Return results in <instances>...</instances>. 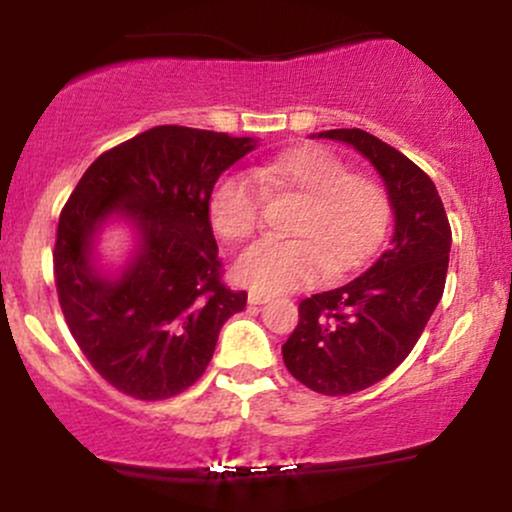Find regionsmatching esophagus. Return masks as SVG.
Instances as JSON below:
<instances>
[{
	"label": "esophagus",
	"mask_w": 512,
	"mask_h": 512,
	"mask_svg": "<svg viewBox=\"0 0 512 512\" xmlns=\"http://www.w3.org/2000/svg\"><path fill=\"white\" fill-rule=\"evenodd\" d=\"M267 301H269L267 293H262V291H250L248 293V303L250 305H262V303H267Z\"/></svg>",
	"instance_id": "34e87169"
}]
</instances>
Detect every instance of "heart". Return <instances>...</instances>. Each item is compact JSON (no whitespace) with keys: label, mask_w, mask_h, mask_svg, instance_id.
Segmentation results:
<instances>
[{"label":"heart","mask_w":512,"mask_h":512,"mask_svg":"<svg viewBox=\"0 0 512 512\" xmlns=\"http://www.w3.org/2000/svg\"><path fill=\"white\" fill-rule=\"evenodd\" d=\"M264 197L298 199L293 240H260L233 264L240 284L286 293L315 284L322 274L354 272L385 236L390 202L385 187L322 146H301L245 173H228L209 195V221L226 243H243L260 228Z\"/></svg>","instance_id":"heart-1"}]
</instances>
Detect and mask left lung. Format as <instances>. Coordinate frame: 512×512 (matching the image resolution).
<instances>
[{
    "label": "left lung",
    "mask_w": 512,
    "mask_h": 512,
    "mask_svg": "<svg viewBox=\"0 0 512 512\" xmlns=\"http://www.w3.org/2000/svg\"><path fill=\"white\" fill-rule=\"evenodd\" d=\"M317 137L351 144L387 185L395 233L378 262L342 289L298 303V325L281 346L298 383L320 395H354L380 383L419 342L443 296L452 231L433 180L395 146L363 129Z\"/></svg>",
    "instance_id": "1"
}]
</instances>
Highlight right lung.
<instances>
[{
  "label": "right lung",
  "instance_id": "obj_1",
  "mask_svg": "<svg viewBox=\"0 0 512 512\" xmlns=\"http://www.w3.org/2000/svg\"><path fill=\"white\" fill-rule=\"evenodd\" d=\"M255 149L250 137L161 125L103 151L57 223L55 286L81 354L122 395L158 402L207 370L223 322L248 293L231 291L209 221L226 168ZM110 213L132 218L143 245L128 272H92L90 238Z\"/></svg>",
  "mask_w": 512,
  "mask_h": 512
}]
</instances>
